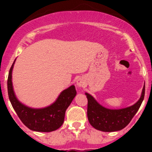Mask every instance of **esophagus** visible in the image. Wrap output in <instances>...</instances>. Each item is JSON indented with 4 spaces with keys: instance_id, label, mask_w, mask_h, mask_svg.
<instances>
[{
    "instance_id": "esophagus-1",
    "label": "esophagus",
    "mask_w": 152,
    "mask_h": 152,
    "mask_svg": "<svg viewBox=\"0 0 152 152\" xmlns=\"http://www.w3.org/2000/svg\"><path fill=\"white\" fill-rule=\"evenodd\" d=\"M84 84H85V82H84V80H83V79H78L77 81V85L78 88H83L84 86Z\"/></svg>"
}]
</instances>
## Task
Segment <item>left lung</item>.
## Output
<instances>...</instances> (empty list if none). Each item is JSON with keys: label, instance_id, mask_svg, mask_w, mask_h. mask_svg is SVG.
<instances>
[{"label": "left lung", "instance_id": "8db88e82", "mask_svg": "<svg viewBox=\"0 0 152 152\" xmlns=\"http://www.w3.org/2000/svg\"><path fill=\"white\" fill-rule=\"evenodd\" d=\"M145 88L139 101L133 106L120 110H110L100 106L92 96L86 93L88 98V118L91 126L103 132H115L124 129L137 111L144 100Z\"/></svg>", "mask_w": 152, "mask_h": 152}]
</instances>
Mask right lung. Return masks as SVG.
<instances>
[{
	"mask_svg": "<svg viewBox=\"0 0 152 152\" xmlns=\"http://www.w3.org/2000/svg\"><path fill=\"white\" fill-rule=\"evenodd\" d=\"M9 72L7 78L8 96L12 107L22 123L31 130L36 132L55 131L64 123V114L77 92L74 85L63 91L53 104L43 109H31L18 101L14 95L12 86V69Z\"/></svg>",
	"mask_w": 152,
	"mask_h": 152,
	"instance_id": "obj_1",
	"label": "right lung"
}]
</instances>
